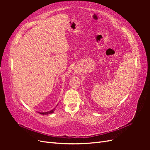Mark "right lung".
<instances>
[{
  "label": "right lung",
  "mask_w": 150,
  "mask_h": 150,
  "mask_svg": "<svg viewBox=\"0 0 150 150\" xmlns=\"http://www.w3.org/2000/svg\"><path fill=\"white\" fill-rule=\"evenodd\" d=\"M56 109V108L54 109V110H51V111H47V112H39L40 115H49V114H51V113H53L54 112V110H55Z\"/></svg>",
  "instance_id": "1"
}]
</instances>
